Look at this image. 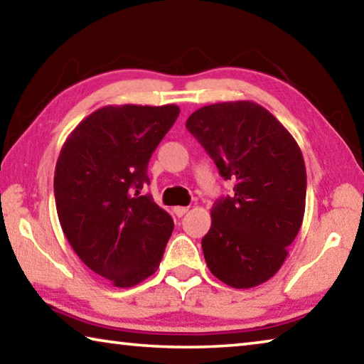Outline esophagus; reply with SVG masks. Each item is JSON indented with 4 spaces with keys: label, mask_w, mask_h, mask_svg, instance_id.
Listing matches in <instances>:
<instances>
[{
    "label": "esophagus",
    "mask_w": 364,
    "mask_h": 364,
    "mask_svg": "<svg viewBox=\"0 0 364 364\" xmlns=\"http://www.w3.org/2000/svg\"><path fill=\"white\" fill-rule=\"evenodd\" d=\"M188 210H189V207H181V205H178V207H175V208H173V212H175V215H176L178 218L183 217V215L186 213Z\"/></svg>",
    "instance_id": "1"
}]
</instances>
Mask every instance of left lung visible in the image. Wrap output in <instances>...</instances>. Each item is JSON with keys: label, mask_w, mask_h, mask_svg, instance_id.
Segmentation results:
<instances>
[{"label": "left lung", "mask_w": 364, "mask_h": 364, "mask_svg": "<svg viewBox=\"0 0 364 364\" xmlns=\"http://www.w3.org/2000/svg\"><path fill=\"white\" fill-rule=\"evenodd\" d=\"M186 128L213 159L234 194L215 200L202 239L208 269L250 289L278 273L304 221L306 170L292 134L252 101L210 104Z\"/></svg>", "instance_id": "left-lung-1"}]
</instances>
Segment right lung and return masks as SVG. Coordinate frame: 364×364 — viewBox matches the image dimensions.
<instances>
[{
    "label": "right lung",
    "mask_w": 364,
    "mask_h": 364,
    "mask_svg": "<svg viewBox=\"0 0 364 364\" xmlns=\"http://www.w3.org/2000/svg\"><path fill=\"white\" fill-rule=\"evenodd\" d=\"M180 107L106 106L77 125L54 171L58 217L86 267L115 287L156 273L173 220L143 194L147 164L173 127Z\"/></svg>",
    "instance_id": "1"
}]
</instances>
